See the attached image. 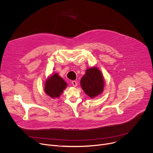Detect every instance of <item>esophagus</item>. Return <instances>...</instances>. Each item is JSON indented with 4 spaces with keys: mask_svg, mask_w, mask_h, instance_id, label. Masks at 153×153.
<instances>
[{
    "mask_svg": "<svg viewBox=\"0 0 153 153\" xmlns=\"http://www.w3.org/2000/svg\"><path fill=\"white\" fill-rule=\"evenodd\" d=\"M72 85L74 86H77V83L76 82V81H72Z\"/></svg>",
    "mask_w": 153,
    "mask_h": 153,
    "instance_id": "1",
    "label": "esophagus"
}]
</instances>
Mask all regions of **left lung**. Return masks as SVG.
I'll return each instance as SVG.
<instances>
[{
  "mask_svg": "<svg viewBox=\"0 0 153 153\" xmlns=\"http://www.w3.org/2000/svg\"><path fill=\"white\" fill-rule=\"evenodd\" d=\"M80 85L85 93L91 99L100 95L105 86V79L97 67L88 68L80 80Z\"/></svg>",
  "mask_w": 153,
  "mask_h": 153,
  "instance_id": "obj_1",
  "label": "left lung"
}]
</instances>
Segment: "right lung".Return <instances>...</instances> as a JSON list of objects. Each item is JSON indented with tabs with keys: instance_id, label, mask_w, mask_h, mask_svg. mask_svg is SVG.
<instances>
[{
	"instance_id": "obj_1",
	"label": "right lung",
	"mask_w": 153,
	"mask_h": 153,
	"mask_svg": "<svg viewBox=\"0 0 153 153\" xmlns=\"http://www.w3.org/2000/svg\"><path fill=\"white\" fill-rule=\"evenodd\" d=\"M44 86L45 94L52 99H56L66 89L67 83L58 73H54L47 78Z\"/></svg>"
}]
</instances>
